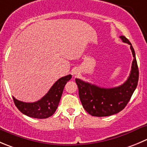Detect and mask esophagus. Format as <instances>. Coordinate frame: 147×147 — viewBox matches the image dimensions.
<instances>
[{
    "mask_svg": "<svg viewBox=\"0 0 147 147\" xmlns=\"http://www.w3.org/2000/svg\"><path fill=\"white\" fill-rule=\"evenodd\" d=\"M74 74H77V72H74Z\"/></svg>",
    "mask_w": 147,
    "mask_h": 147,
    "instance_id": "esophagus-1",
    "label": "esophagus"
}]
</instances>
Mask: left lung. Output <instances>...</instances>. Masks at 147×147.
<instances>
[{
    "label": "left lung",
    "mask_w": 147,
    "mask_h": 147,
    "mask_svg": "<svg viewBox=\"0 0 147 147\" xmlns=\"http://www.w3.org/2000/svg\"><path fill=\"white\" fill-rule=\"evenodd\" d=\"M120 38L123 42L130 45L134 57L130 75L124 83L116 88H104L75 79L82 106L92 116H108L120 112L127 105L137 86L139 69L134 49L124 36Z\"/></svg>",
    "instance_id": "left-lung-1"
}]
</instances>
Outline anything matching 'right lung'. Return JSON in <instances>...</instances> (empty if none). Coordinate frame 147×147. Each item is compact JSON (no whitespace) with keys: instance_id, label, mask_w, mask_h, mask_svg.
<instances>
[{"instance_id":"add662e5","label":"right lung","mask_w":147,"mask_h":147,"mask_svg":"<svg viewBox=\"0 0 147 147\" xmlns=\"http://www.w3.org/2000/svg\"><path fill=\"white\" fill-rule=\"evenodd\" d=\"M71 78V75L61 78L52 85L47 93L36 102H25L13 97L14 103L20 111L27 116L39 119L50 117L56 111L64 88Z\"/></svg>"}]
</instances>
